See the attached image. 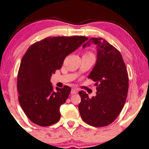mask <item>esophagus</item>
Wrapping results in <instances>:
<instances>
[{
	"mask_svg": "<svg viewBox=\"0 0 149 149\" xmlns=\"http://www.w3.org/2000/svg\"><path fill=\"white\" fill-rule=\"evenodd\" d=\"M78 91L76 88H72L71 89V95H73V94H76V93H78Z\"/></svg>",
	"mask_w": 149,
	"mask_h": 149,
	"instance_id": "obj_1",
	"label": "esophagus"
}]
</instances>
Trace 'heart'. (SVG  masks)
<instances>
[{"label": "heart", "mask_w": 149, "mask_h": 149, "mask_svg": "<svg viewBox=\"0 0 149 149\" xmlns=\"http://www.w3.org/2000/svg\"><path fill=\"white\" fill-rule=\"evenodd\" d=\"M91 54V53H87V54Z\"/></svg>", "instance_id": "obj_1"}]
</instances>
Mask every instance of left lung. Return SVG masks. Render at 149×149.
<instances>
[{"label": "left lung", "instance_id": "1", "mask_svg": "<svg viewBox=\"0 0 149 149\" xmlns=\"http://www.w3.org/2000/svg\"><path fill=\"white\" fill-rule=\"evenodd\" d=\"M96 45L97 60L88 78L96 82V96L88 97L85 91L79 92L78 106L81 118L95 127L107 126L117 118L127 96L129 77L122 55L105 39L92 37L83 47Z\"/></svg>", "mask_w": 149, "mask_h": 149}]
</instances>
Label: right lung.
I'll use <instances>...</instances> for the list:
<instances>
[{
	"instance_id": "add662e5",
	"label": "right lung",
	"mask_w": 149,
	"mask_h": 149,
	"mask_svg": "<svg viewBox=\"0 0 149 149\" xmlns=\"http://www.w3.org/2000/svg\"><path fill=\"white\" fill-rule=\"evenodd\" d=\"M87 39L84 36L49 37L28 48L19 65L17 88L19 104L33 123L47 127L60 119L59 109L71 88L65 86L55 91L50 82L52 74Z\"/></svg>"
}]
</instances>
